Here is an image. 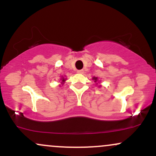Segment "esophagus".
<instances>
[{"label":"esophagus","mask_w":156,"mask_h":156,"mask_svg":"<svg viewBox=\"0 0 156 156\" xmlns=\"http://www.w3.org/2000/svg\"><path fill=\"white\" fill-rule=\"evenodd\" d=\"M77 73H79V74H82V73H83V69H79V70L77 71Z\"/></svg>","instance_id":"1"}]
</instances>
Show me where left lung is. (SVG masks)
Instances as JSON below:
<instances>
[{
    "mask_svg": "<svg viewBox=\"0 0 156 156\" xmlns=\"http://www.w3.org/2000/svg\"><path fill=\"white\" fill-rule=\"evenodd\" d=\"M93 79H94V80H95V81H94V82H96V81H97V79H98V78H95V77H94V78H93Z\"/></svg>",
    "mask_w": 156,
    "mask_h": 156,
    "instance_id": "left-lung-1",
    "label": "left lung"
}]
</instances>
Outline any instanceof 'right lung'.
I'll use <instances>...</instances> for the list:
<instances>
[{
	"label": "right lung",
	"instance_id": "add662e5",
	"mask_svg": "<svg viewBox=\"0 0 156 156\" xmlns=\"http://www.w3.org/2000/svg\"><path fill=\"white\" fill-rule=\"evenodd\" d=\"M64 81H65V80H64V78H62V82H64Z\"/></svg>",
	"mask_w": 156,
	"mask_h": 156
}]
</instances>
